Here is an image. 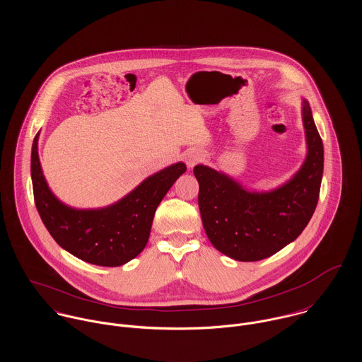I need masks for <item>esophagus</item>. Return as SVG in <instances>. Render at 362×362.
<instances>
[{"label": "esophagus", "instance_id": "1", "mask_svg": "<svg viewBox=\"0 0 362 362\" xmlns=\"http://www.w3.org/2000/svg\"><path fill=\"white\" fill-rule=\"evenodd\" d=\"M198 160H199V158H198L197 156H188V157H187V164H188V167H189V168L194 167Z\"/></svg>", "mask_w": 362, "mask_h": 362}]
</instances>
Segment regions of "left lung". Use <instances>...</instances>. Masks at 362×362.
I'll return each mask as SVG.
<instances>
[{"instance_id": "left-lung-1", "label": "left lung", "mask_w": 362, "mask_h": 362, "mask_svg": "<svg viewBox=\"0 0 362 362\" xmlns=\"http://www.w3.org/2000/svg\"><path fill=\"white\" fill-rule=\"evenodd\" d=\"M308 153L301 168L284 185L269 192H250L228 175L195 165L198 204L207 238L221 254L255 262L293 243L307 227L319 199L323 174V144L303 100Z\"/></svg>"}]
</instances>
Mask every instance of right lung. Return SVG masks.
Returning <instances> with one entry per match:
<instances>
[{
	"label": "right lung",
	"mask_w": 362,
	"mask_h": 362,
	"mask_svg": "<svg viewBox=\"0 0 362 362\" xmlns=\"http://www.w3.org/2000/svg\"><path fill=\"white\" fill-rule=\"evenodd\" d=\"M37 139L39 135L30 160L35 204L55 243L74 257L99 266L115 267L138 257L148 244L156 209L187 165L175 163L156 173L114 205L79 210L52 195L43 177Z\"/></svg>",
	"instance_id": "1"
}]
</instances>
